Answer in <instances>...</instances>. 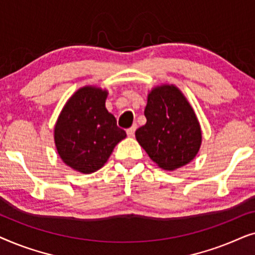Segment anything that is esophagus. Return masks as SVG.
<instances>
[{"label":"esophagus","mask_w":255,"mask_h":255,"mask_svg":"<svg viewBox=\"0 0 255 255\" xmlns=\"http://www.w3.org/2000/svg\"><path fill=\"white\" fill-rule=\"evenodd\" d=\"M135 130H137V125H135V124L132 125L131 128H128V130H127V133H128V137H133Z\"/></svg>","instance_id":"obj_1"}]
</instances>
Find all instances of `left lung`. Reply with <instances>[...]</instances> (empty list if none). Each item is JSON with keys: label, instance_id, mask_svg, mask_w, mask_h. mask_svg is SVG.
Returning <instances> with one entry per match:
<instances>
[{"label": "left lung", "instance_id": "1", "mask_svg": "<svg viewBox=\"0 0 255 255\" xmlns=\"http://www.w3.org/2000/svg\"><path fill=\"white\" fill-rule=\"evenodd\" d=\"M144 114L146 124L135 131V138L160 168L175 170L196 156L202 142L201 127L179 88L173 85L153 88Z\"/></svg>", "mask_w": 255, "mask_h": 255}]
</instances>
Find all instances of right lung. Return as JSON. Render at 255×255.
Listing matches in <instances>:
<instances>
[{"label": "right lung", "instance_id": "add662e5", "mask_svg": "<svg viewBox=\"0 0 255 255\" xmlns=\"http://www.w3.org/2000/svg\"><path fill=\"white\" fill-rule=\"evenodd\" d=\"M107 90L86 86L73 94L59 115L54 142L62 161L90 174L108 161L115 146L127 137L106 108Z\"/></svg>", "mask_w": 255, "mask_h": 255}]
</instances>
